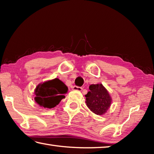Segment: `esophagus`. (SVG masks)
<instances>
[{"instance_id":"34e87169","label":"esophagus","mask_w":154,"mask_h":154,"mask_svg":"<svg viewBox=\"0 0 154 154\" xmlns=\"http://www.w3.org/2000/svg\"><path fill=\"white\" fill-rule=\"evenodd\" d=\"M72 90H76V91H82L83 90V88H81V87L76 86V85H74V86L72 87Z\"/></svg>"}]
</instances>
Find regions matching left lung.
Returning a JSON list of instances; mask_svg holds the SVG:
<instances>
[{
  "instance_id": "left-lung-1",
  "label": "left lung",
  "mask_w": 154,
  "mask_h": 154,
  "mask_svg": "<svg viewBox=\"0 0 154 154\" xmlns=\"http://www.w3.org/2000/svg\"><path fill=\"white\" fill-rule=\"evenodd\" d=\"M89 89V92L85 95L87 106L94 113L98 116L104 115L112 103V98L107 90L102 83L90 85Z\"/></svg>"
}]
</instances>
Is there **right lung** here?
<instances>
[{"instance_id": "add662e5", "label": "right lung", "mask_w": 154, "mask_h": 154, "mask_svg": "<svg viewBox=\"0 0 154 154\" xmlns=\"http://www.w3.org/2000/svg\"><path fill=\"white\" fill-rule=\"evenodd\" d=\"M68 88L58 78L41 83L35 90V100L41 107L51 109L55 107L65 98Z\"/></svg>"}]
</instances>
